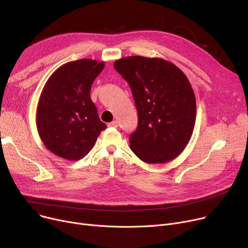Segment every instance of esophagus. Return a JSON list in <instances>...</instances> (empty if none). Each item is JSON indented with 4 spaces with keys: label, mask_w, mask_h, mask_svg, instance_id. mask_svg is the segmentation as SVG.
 Instances as JSON below:
<instances>
[{
    "label": "esophagus",
    "mask_w": 248,
    "mask_h": 248,
    "mask_svg": "<svg viewBox=\"0 0 248 248\" xmlns=\"http://www.w3.org/2000/svg\"><path fill=\"white\" fill-rule=\"evenodd\" d=\"M108 126H110V127H117V126H119V122L113 121V122L108 124Z\"/></svg>",
    "instance_id": "esophagus-1"
}]
</instances>
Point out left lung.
<instances>
[{"label": "left lung", "mask_w": 248, "mask_h": 248, "mask_svg": "<svg viewBox=\"0 0 248 248\" xmlns=\"http://www.w3.org/2000/svg\"><path fill=\"white\" fill-rule=\"evenodd\" d=\"M114 68L131 86L138 110L131 150L147 164L177 158L196 121V98L185 73L159 57L128 56L114 61Z\"/></svg>", "instance_id": "left-lung-1"}]
</instances>
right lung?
Masks as SVG:
<instances>
[{"label":"right lung","mask_w":248,"mask_h":248,"mask_svg":"<svg viewBox=\"0 0 248 248\" xmlns=\"http://www.w3.org/2000/svg\"><path fill=\"white\" fill-rule=\"evenodd\" d=\"M104 62L79 59L50 75L39 97L37 131L44 146L68 161H78L93 148L107 124L99 120L90 88Z\"/></svg>","instance_id":"1"}]
</instances>
